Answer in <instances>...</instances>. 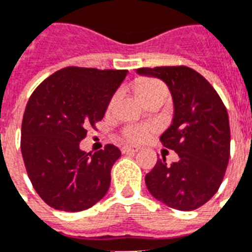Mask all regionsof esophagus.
I'll list each match as a JSON object with an SVG mask.
<instances>
[{"mask_svg": "<svg viewBox=\"0 0 252 252\" xmlns=\"http://www.w3.org/2000/svg\"><path fill=\"white\" fill-rule=\"evenodd\" d=\"M138 151H139L138 146H125V147H122V153L124 154H135Z\"/></svg>", "mask_w": 252, "mask_h": 252, "instance_id": "1", "label": "esophagus"}]
</instances>
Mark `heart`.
<instances>
[{
    "instance_id": "obj_1",
    "label": "heart",
    "mask_w": 252,
    "mask_h": 252,
    "mask_svg": "<svg viewBox=\"0 0 252 252\" xmlns=\"http://www.w3.org/2000/svg\"><path fill=\"white\" fill-rule=\"evenodd\" d=\"M157 91H165V87L160 81L158 80H142L139 84L136 85V92L140 99H143L144 97H147L148 94H151ZM116 101V97L112 99V104ZM151 134V127L150 126H144V125H138V126H131L126 130V136L132 142H142L148 135Z\"/></svg>"
}]
</instances>
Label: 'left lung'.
<instances>
[{
    "label": "left lung",
    "instance_id": "1",
    "mask_svg": "<svg viewBox=\"0 0 252 252\" xmlns=\"http://www.w3.org/2000/svg\"><path fill=\"white\" fill-rule=\"evenodd\" d=\"M136 73L157 77L168 87L173 102L172 124L160 135L179 160L159 159L146 175L148 192L169 208L190 212L217 193L230 157L229 116L205 77L192 68H139Z\"/></svg>",
    "mask_w": 252,
    "mask_h": 252
}]
</instances>
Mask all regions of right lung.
Instances as JSON below:
<instances>
[{
    "mask_svg": "<svg viewBox=\"0 0 252 252\" xmlns=\"http://www.w3.org/2000/svg\"><path fill=\"white\" fill-rule=\"evenodd\" d=\"M126 69L67 67L47 77L25 109L21 151L27 175L47 205L81 212L106 194L120 148L87 154L80 142L102 120Z\"/></svg>",
    "mask_w": 252,
    "mask_h": 252,
    "instance_id": "1",
    "label": "right lung"
}]
</instances>
